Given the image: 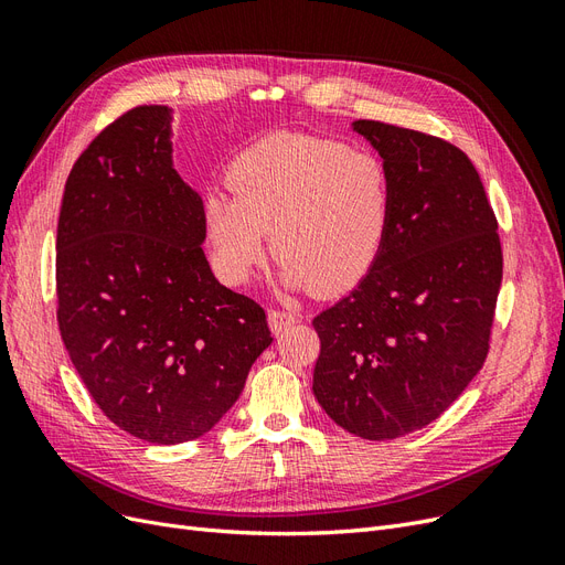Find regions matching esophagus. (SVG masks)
Instances as JSON below:
<instances>
[{
  "label": "esophagus",
  "instance_id": "34e87169",
  "mask_svg": "<svg viewBox=\"0 0 565 565\" xmlns=\"http://www.w3.org/2000/svg\"><path fill=\"white\" fill-rule=\"evenodd\" d=\"M297 320H299V316L292 313V311H282V309H270L268 311V324L276 334H280L285 328H289V324L297 322Z\"/></svg>",
  "mask_w": 565,
  "mask_h": 565
}]
</instances>
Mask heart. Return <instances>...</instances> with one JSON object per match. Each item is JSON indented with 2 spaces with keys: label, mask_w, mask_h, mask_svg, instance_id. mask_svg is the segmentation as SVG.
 <instances>
[{
  "label": "heart",
  "mask_w": 565,
  "mask_h": 565,
  "mask_svg": "<svg viewBox=\"0 0 565 565\" xmlns=\"http://www.w3.org/2000/svg\"><path fill=\"white\" fill-rule=\"evenodd\" d=\"M233 193L204 198V235L221 276L245 282L270 245L289 287L341 295L377 262L391 221V177L365 148L276 134L228 172Z\"/></svg>",
  "instance_id": "heart-1"
}]
</instances>
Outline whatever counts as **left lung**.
<instances>
[{"mask_svg": "<svg viewBox=\"0 0 565 565\" xmlns=\"http://www.w3.org/2000/svg\"><path fill=\"white\" fill-rule=\"evenodd\" d=\"M353 129L388 169L391 221L367 276L313 318V393L341 429L391 440L438 419L483 367L502 245L467 152L374 119Z\"/></svg>", "mask_w": 565, "mask_h": 565, "instance_id": "left-lung-1", "label": "left lung"}]
</instances>
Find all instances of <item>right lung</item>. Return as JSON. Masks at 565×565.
Here are the masks:
<instances>
[{"label": "right lung", "instance_id": "1", "mask_svg": "<svg viewBox=\"0 0 565 565\" xmlns=\"http://www.w3.org/2000/svg\"><path fill=\"white\" fill-rule=\"evenodd\" d=\"M169 122L167 106H136L100 131L65 181L56 235L67 355L100 413L158 446L207 434L273 341L262 306L214 278Z\"/></svg>", "mask_w": 565, "mask_h": 565}]
</instances>
